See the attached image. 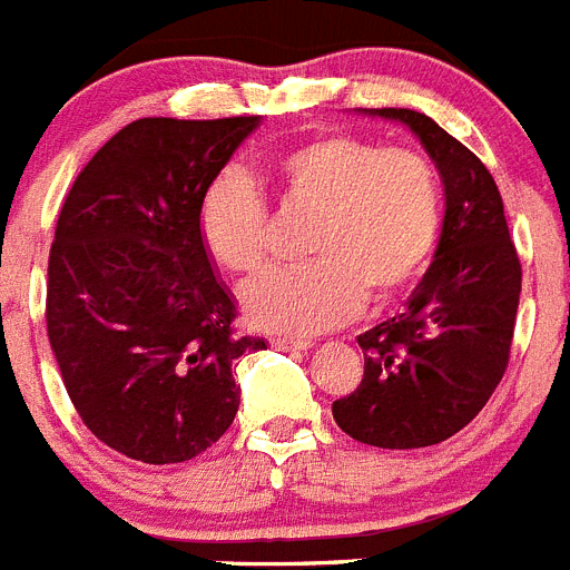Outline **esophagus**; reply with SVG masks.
<instances>
[{"instance_id": "34e87169", "label": "esophagus", "mask_w": 570, "mask_h": 570, "mask_svg": "<svg viewBox=\"0 0 570 570\" xmlns=\"http://www.w3.org/2000/svg\"><path fill=\"white\" fill-rule=\"evenodd\" d=\"M272 346L281 350V353H301V350H309V344L298 338H272Z\"/></svg>"}]
</instances>
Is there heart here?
<instances>
[{
    "mask_svg": "<svg viewBox=\"0 0 570 570\" xmlns=\"http://www.w3.org/2000/svg\"><path fill=\"white\" fill-rule=\"evenodd\" d=\"M257 183L292 209L318 212L306 235L313 264L272 269L246 286L261 330L315 335L367 304L395 301L422 278L442 235V183L428 157L355 135H324L257 168H224L197 203V235L220 269L264 266L269 209Z\"/></svg>",
    "mask_w": 570,
    "mask_h": 570,
    "instance_id": "obj_1",
    "label": "heart"
}]
</instances>
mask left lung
<instances>
[{
  "label": "left lung",
  "instance_id": "left-lung-1",
  "mask_svg": "<svg viewBox=\"0 0 570 570\" xmlns=\"http://www.w3.org/2000/svg\"><path fill=\"white\" fill-rule=\"evenodd\" d=\"M407 126L444 183V220L433 264L402 315L358 335L364 379L333 402L335 424L355 442L428 448L476 419L502 381L517 324L522 266L502 195L468 146L428 114L361 108Z\"/></svg>",
  "mask_w": 570,
  "mask_h": 570
}]
</instances>
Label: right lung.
Returning <instances> with one entry per match:
<instances>
[{"mask_svg":"<svg viewBox=\"0 0 570 570\" xmlns=\"http://www.w3.org/2000/svg\"><path fill=\"white\" fill-rule=\"evenodd\" d=\"M261 117H142L79 171L48 257V341L79 419L146 464L189 462L235 422V298L197 203Z\"/></svg>","mask_w":570,"mask_h":570,"instance_id":"obj_1","label":"right lung"}]
</instances>
